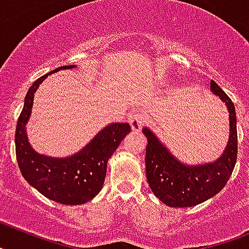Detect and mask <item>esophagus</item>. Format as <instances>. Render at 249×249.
<instances>
[{
	"mask_svg": "<svg viewBox=\"0 0 249 249\" xmlns=\"http://www.w3.org/2000/svg\"><path fill=\"white\" fill-rule=\"evenodd\" d=\"M145 121H146V116H145L143 112L133 113L131 118H129V123H131V127H132L133 131H140Z\"/></svg>",
	"mask_w": 249,
	"mask_h": 249,
	"instance_id": "obj_1",
	"label": "esophagus"
}]
</instances>
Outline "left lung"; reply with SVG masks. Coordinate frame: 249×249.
I'll use <instances>...</instances> for the list:
<instances>
[{
    "label": "left lung",
    "instance_id": "left-lung-1",
    "mask_svg": "<svg viewBox=\"0 0 249 249\" xmlns=\"http://www.w3.org/2000/svg\"><path fill=\"white\" fill-rule=\"evenodd\" d=\"M211 91L225 103L229 112V140L216 161L202 165H187L170 154L149 128L142 132L147 139L146 178L154 195L168 206L190 207L205 202L223 190L233 173L238 154L237 116L234 103L220 86L211 80Z\"/></svg>",
    "mask_w": 249,
    "mask_h": 249
}]
</instances>
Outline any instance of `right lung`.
<instances>
[{"label": "right lung", "mask_w": 249, "mask_h": 249, "mask_svg": "<svg viewBox=\"0 0 249 249\" xmlns=\"http://www.w3.org/2000/svg\"><path fill=\"white\" fill-rule=\"evenodd\" d=\"M73 67L75 65L61 66L34 81L26 92L15 132L16 159L22 177L43 196L62 205H81L99 194L108 159L131 131L128 123L108 124L83 150L69 158L46 157L32 149L25 124L32 113L34 92L48 75Z\"/></svg>", "instance_id": "right-lung-1"}]
</instances>
